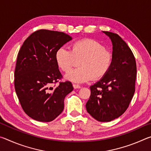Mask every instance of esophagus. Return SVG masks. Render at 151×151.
Masks as SVG:
<instances>
[{
  "label": "esophagus",
  "mask_w": 151,
  "mask_h": 151,
  "mask_svg": "<svg viewBox=\"0 0 151 151\" xmlns=\"http://www.w3.org/2000/svg\"><path fill=\"white\" fill-rule=\"evenodd\" d=\"M73 86V88H75V89H78V88H81V86H79L78 85H75V84H74Z\"/></svg>",
  "instance_id": "obj_1"
}]
</instances>
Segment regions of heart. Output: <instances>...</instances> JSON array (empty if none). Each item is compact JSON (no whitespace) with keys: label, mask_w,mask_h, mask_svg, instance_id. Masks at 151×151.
Here are the masks:
<instances>
[{"label":"heart","mask_w":151,"mask_h":151,"mask_svg":"<svg viewBox=\"0 0 151 151\" xmlns=\"http://www.w3.org/2000/svg\"><path fill=\"white\" fill-rule=\"evenodd\" d=\"M78 63L80 68L69 71L65 77L75 83H83L103 77L108 73L112 65L111 53L95 40L86 39L76 41L71 45L70 51L60 47L55 53V60L61 70L67 72L75 62Z\"/></svg>","instance_id":"b5f03b06"}]
</instances>
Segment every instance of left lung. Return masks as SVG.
<instances>
[{
	"instance_id": "1",
	"label": "left lung",
	"mask_w": 151,
	"mask_h": 151,
	"mask_svg": "<svg viewBox=\"0 0 151 151\" xmlns=\"http://www.w3.org/2000/svg\"><path fill=\"white\" fill-rule=\"evenodd\" d=\"M112 45V60L105 75L90 86L86 111L96 121L109 122L126 111L135 91L136 61L133 53L121 37L103 31Z\"/></svg>"
}]
</instances>
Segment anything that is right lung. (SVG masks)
Wrapping results in <instances>:
<instances>
[{
  "label": "right lung",
  "instance_id": "add662e5",
  "mask_svg": "<svg viewBox=\"0 0 151 151\" xmlns=\"http://www.w3.org/2000/svg\"><path fill=\"white\" fill-rule=\"evenodd\" d=\"M67 34L39 30L24 40L17 56L14 88L22 109L40 122H50L63 112L64 100L73 87L69 81L51 85L62 78L56 63L58 48L72 40Z\"/></svg>",
  "mask_w": 151,
  "mask_h": 151
}]
</instances>
